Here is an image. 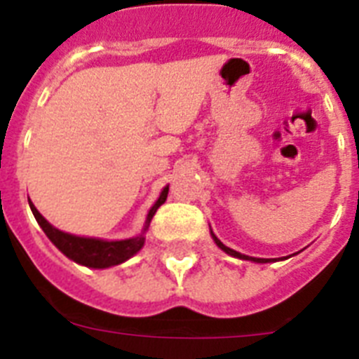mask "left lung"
Masks as SVG:
<instances>
[{"label":"left lung","instance_id":"8db88e82","mask_svg":"<svg viewBox=\"0 0 359 359\" xmlns=\"http://www.w3.org/2000/svg\"><path fill=\"white\" fill-rule=\"evenodd\" d=\"M212 233V239L215 241V244H217L219 248L223 250V252H226L228 255H231V257H237V259H243V261H253V262H269V261H273V259H257V257H248V255H243V253H239V252H236V250H231V248H228V246H224L223 243H221V241L217 239V237H215V233L214 231H210Z\"/></svg>","mask_w":359,"mask_h":359}]
</instances>
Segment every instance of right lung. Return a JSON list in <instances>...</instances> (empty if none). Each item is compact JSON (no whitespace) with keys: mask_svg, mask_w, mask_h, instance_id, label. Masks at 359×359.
Instances as JSON below:
<instances>
[{"mask_svg":"<svg viewBox=\"0 0 359 359\" xmlns=\"http://www.w3.org/2000/svg\"><path fill=\"white\" fill-rule=\"evenodd\" d=\"M167 194H169V187H165V189L161 190L158 201L154 203L151 210H149L147 219H145V226L144 230H142L140 236L123 241H102L93 239V237H79L72 236V233H66V231L57 230L55 226H52V224L39 214V210L34 207V203H32L30 199H28V203H30L32 214H34L36 221L39 223V226L43 228L46 237H48V239L52 241L57 248L61 250L68 259H72V261L77 262V264L88 266V268L102 269L109 268V266L122 264V262H126L128 259H131L135 253L140 252L142 246H144L145 243L144 233L147 231L149 224H151L152 215L156 214L158 208L163 205L165 199H167Z\"/></svg>","mask_w":359,"mask_h":359,"instance_id":"1","label":"right lung"}]
</instances>
